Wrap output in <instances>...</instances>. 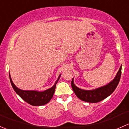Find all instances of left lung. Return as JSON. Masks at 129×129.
<instances>
[{
  "label": "left lung",
  "mask_w": 129,
  "mask_h": 129,
  "mask_svg": "<svg viewBox=\"0 0 129 129\" xmlns=\"http://www.w3.org/2000/svg\"><path fill=\"white\" fill-rule=\"evenodd\" d=\"M122 66L114 79L107 85L93 90H84L77 87L74 83V78L71 85L77 97L81 101L89 103H97L103 101L113 93L119 84L121 77Z\"/></svg>",
  "instance_id": "8db88e82"
}]
</instances>
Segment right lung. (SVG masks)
<instances>
[{
	"label": "right lung",
	"instance_id": "add662e5",
	"mask_svg": "<svg viewBox=\"0 0 129 129\" xmlns=\"http://www.w3.org/2000/svg\"><path fill=\"white\" fill-rule=\"evenodd\" d=\"M60 75H60L58 76V79L52 87L42 91V92H40V91L37 90H24L19 89L13 83L11 77L9 74L10 83H11L12 86L15 92L24 101H25L29 104L33 105V106H40V105H45L51 100L53 95H54V92H55L56 84L58 80H59L60 77Z\"/></svg>",
	"mask_w": 129,
	"mask_h": 129
}]
</instances>
